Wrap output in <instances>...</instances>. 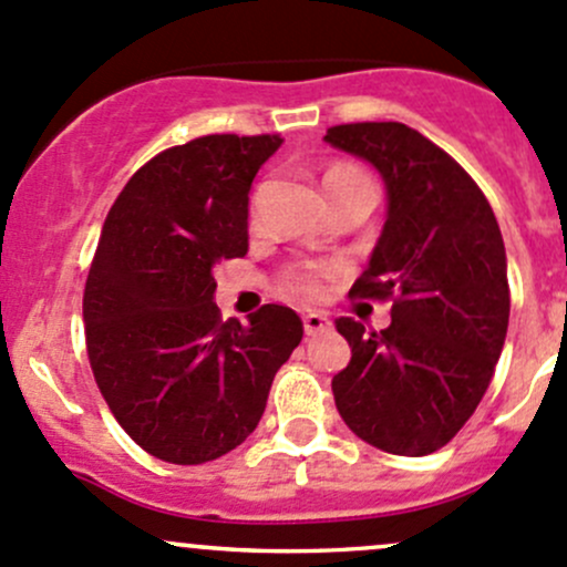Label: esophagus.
<instances>
[{"instance_id": "1", "label": "esophagus", "mask_w": 567, "mask_h": 567, "mask_svg": "<svg viewBox=\"0 0 567 567\" xmlns=\"http://www.w3.org/2000/svg\"><path fill=\"white\" fill-rule=\"evenodd\" d=\"M331 326V320L323 316V312H307L305 316V334L316 337L320 331H326Z\"/></svg>"}]
</instances>
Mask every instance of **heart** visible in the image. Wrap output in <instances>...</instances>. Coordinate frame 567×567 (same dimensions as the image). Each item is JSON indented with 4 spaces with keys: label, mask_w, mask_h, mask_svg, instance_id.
I'll list each match as a JSON object with an SVG mask.
<instances>
[{
    "label": "heart",
    "mask_w": 567,
    "mask_h": 567,
    "mask_svg": "<svg viewBox=\"0 0 567 567\" xmlns=\"http://www.w3.org/2000/svg\"><path fill=\"white\" fill-rule=\"evenodd\" d=\"M348 175H359V169L348 167V164H337V167H331L329 173H326L323 183L326 181H337V177H348ZM329 277H331L329 268L307 266V268H299V271L290 274L288 285L293 290H299L301 296H307V299H318V296L326 290V279H329Z\"/></svg>",
    "instance_id": "1"
}]
</instances>
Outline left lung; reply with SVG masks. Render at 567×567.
Returning a JSON list of instances; mask_svg holds the SVG:
<instances>
[{"mask_svg":"<svg viewBox=\"0 0 567 567\" xmlns=\"http://www.w3.org/2000/svg\"><path fill=\"white\" fill-rule=\"evenodd\" d=\"M323 140L384 181V230L351 293L394 296L386 329L334 320L351 346V362L331 379L337 411L384 453L431 455L474 414L505 346L511 288L499 225L461 164L409 125H334Z\"/></svg>","mask_w":567,"mask_h":567,"instance_id":"left-lung-1","label":"left lung"}]
</instances>
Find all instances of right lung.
<instances>
[{"instance_id": "1", "label": "right lung", "mask_w": 567, "mask_h": 567, "mask_svg": "<svg viewBox=\"0 0 567 567\" xmlns=\"http://www.w3.org/2000/svg\"><path fill=\"white\" fill-rule=\"evenodd\" d=\"M279 136L210 134L134 173L84 285L95 384L145 453L194 466L236 450L301 342L290 307L221 320L214 268L249 249V188Z\"/></svg>"}]
</instances>
